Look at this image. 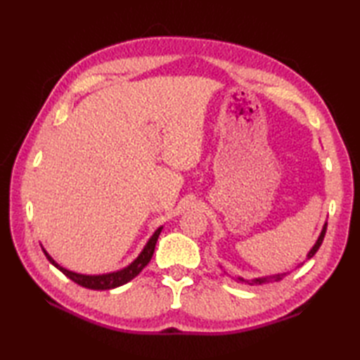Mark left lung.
<instances>
[{"label": "left lung", "mask_w": 360, "mask_h": 360, "mask_svg": "<svg viewBox=\"0 0 360 360\" xmlns=\"http://www.w3.org/2000/svg\"><path fill=\"white\" fill-rule=\"evenodd\" d=\"M326 223H325V226H323V229H322V232H320V236L317 238V241H316V244L314 246H312V249L308 252V255H307V258L309 259V258H312L316 255V252L319 250V248L322 246V243H323V238H325V233H326ZM288 272H285V274H277V275H271V277H262V278H252V280H244V278H241V277H238L236 280L238 281H244V283H248V285H250V286H257V285H264V283H269V281H280L283 277H285Z\"/></svg>", "instance_id": "left-lung-1"}]
</instances>
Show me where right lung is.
I'll list each match as a JSON object with an SVG mask.
<instances>
[{
    "label": "right lung",
    "instance_id": "1",
    "mask_svg": "<svg viewBox=\"0 0 360 360\" xmlns=\"http://www.w3.org/2000/svg\"><path fill=\"white\" fill-rule=\"evenodd\" d=\"M160 231H162V227H159L158 231L151 235V238L148 240L147 244H145V248L142 249L139 257H137L131 264L124 267V269H120L117 272H110V274H102V275H85V274L68 271V269H65V267L60 266L44 249H43V252H44L46 258H48L58 271H62L66 277L71 278L74 283H77V285H80L83 288H88V289L106 290V289H114V288L125 285V283H128L129 280H133L136 275H139V272L143 269V267L150 263L153 252H155L156 241L160 235Z\"/></svg>",
    "mask_w": 360,
    "mask_h": 360
}]
</instances>
